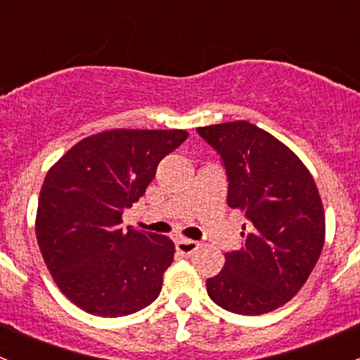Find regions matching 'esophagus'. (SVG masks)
<instances>
[{
  "label": "esophagus",
  "mask_w": 360,
  "mask_h": 360,
  "mask_svg": "<svg viewBox=\"0 0 360 360\" xmlns=\"http://www.w3.org/2000/svg\"><path fill=\"white\" fill-rule=\"evenodd\" d=\"M176 249L177 252L183 254V256H190V254L197 252L198 242L188 240V238H181V240L176 242Z\"/></svg>",
  "instance_id": "1"
}]
</instances>
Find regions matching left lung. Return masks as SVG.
I'll use <instances>...</instances> for the list:
<instances>
[{"label": "left lung", "mask_w": 360, "mask_h": 360, "mask_svg": "<svg viewBox=\"0 0 360 360\" xmlns=\"http://www.w3.org/2000/svg\"><path fill=\"white\" fill-rule=\"evenodd\" d=\"M197 132L223 158L228 205L249 219L244 244L224 254V268L207 278V292L233 314H268L296 296L324 248L317 184L292 150L245 120Z\"/></svg>", "instance_id": "obj_1"}]
</instances>
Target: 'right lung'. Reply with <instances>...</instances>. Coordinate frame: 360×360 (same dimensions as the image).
Here are the masks:
<instances>
[{"label": "right lung", "instance_id": "1", "mask_svg": "<svg viewBox=\"0 0 360 360\" xmlns=\"http://www.w3.org/2000/svg\"><path fill=\"white\" fill-rule=\"evenodd\" d=\"M186 137L177 129L104 130L76 143L46 172L36 240L57 288L86 314L123 317L158 297L174 242L120 224L160 160Z\"/></svg>", "mask_w": 360, "mask_h": 360}]
</instances>
